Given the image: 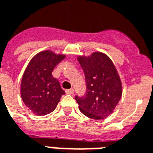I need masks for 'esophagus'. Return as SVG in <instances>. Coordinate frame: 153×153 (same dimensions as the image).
Segmentation results:
<instances>
[{"label":"esophagus","instance_id":"34e87169","mask_svg":"<svg viewBox=\"0 0 153 153\" xmlns=\"http://www.w3.org/2000/svg\"><path fill=\"white\" fill-rule=\"evenodd\" d=\"M65 93H66L67 94H74V91L73 88H70V89H66V90H65Z\"/></svg>","mask_w":153,"mask_h":153}]
</instances>
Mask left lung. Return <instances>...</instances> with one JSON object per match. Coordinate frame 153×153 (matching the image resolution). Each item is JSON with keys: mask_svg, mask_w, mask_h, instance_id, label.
<instances>
[{"mask_svg": "<svg viewBox=\"0 0 153 153\" xmlns=\"http://www.w3.org/2000/svg\"><path fill=\"white\" fill-rule=\"evenodd\" d=\"M77 59L86 80V95L75 97L79 108L88 118L101 120L112 114L122 96V83L112 60L106 54L96 51Z\"/></svg>", "mask_w": 153, "mask_h": 153, "instance_id": "left-lung-1", "label": "left lung"}]
</instances>
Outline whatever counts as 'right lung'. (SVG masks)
I'll return each mask as SVG.
<instances>
[{
  "instance_id": "obj_1",
  "label": "right lung",
  "mask_w": 153,
  "mask_h": 153,
  "mask_svg": "<svg viewBox=\"0 0 153 153\" xmlns=\"http://www.w3.org/2000/svg\"><path fill=\"white\" fill-rule=\"evenodd\" d=\"M65 55L51 51H41L33 57L21 80L20 94L23 102L37 115H46L56 109L65 94L52 71Z\"/></svg>"
}]
</instances>
